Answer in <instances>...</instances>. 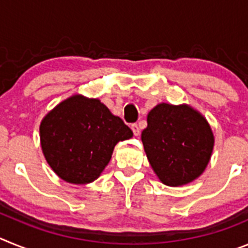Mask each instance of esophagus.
I'll use <instances>...</instances> for the list:
<instances>
[{"instance_id":"esophagus-1","label":"esophagus","mask_w":248,"mask_h":248,"mask_svg":"<svg viewBox=\"0 0 248 248\" xmlns=\"http://www.w3.org/2000/svg\"><path fill=\"white\" fill-rule=\"evenodd\" d=\"M131 130H133V133H134L135 137H138V135L140 134V128L138 124H131Z\"/></svg>"}]
</instances>
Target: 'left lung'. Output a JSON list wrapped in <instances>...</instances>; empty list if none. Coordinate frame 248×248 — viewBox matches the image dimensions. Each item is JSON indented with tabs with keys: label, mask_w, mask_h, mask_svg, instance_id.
Here are the masks:
<instances>
[{
	"label": "left lung",
	"mask_w": 248,
	"mask_h": 248,
	"mask_svg": "<svg viewBox=\"0 0 248 248\" xmlns=\"http://www.w3.org/2000/svg\"><path fill=\"white\" fill-rule=\"evenodd\" d=\"M141 141L151 168L166 186L196 180L211 159L215 137L209 122L189 104L160 103L146 118Z\"/></svg>",
	"instance_id": "obj_1"
}]
</instances>
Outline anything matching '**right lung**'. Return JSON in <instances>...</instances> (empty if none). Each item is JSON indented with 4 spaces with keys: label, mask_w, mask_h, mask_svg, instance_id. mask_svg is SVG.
I'll return each mask as SVG.
<instances>
[{
    "label": "right lung",
    "mask_w": 248,
    "mask_h": 248,
    "mask_svg": "<svg viewBox=\"0 0 248 248\" xmlns=\"http://www.w3.org/2000/svg\"><path fill=\"white\" fill-rule=\"evenodd\" d=\"M133 131L98 98L73 94L48 111L39 125L41 148L63 181L85 185L97 180L115 145Z\"/></svg>",
    "instance_id": "add662e5"
}]
</instances>
